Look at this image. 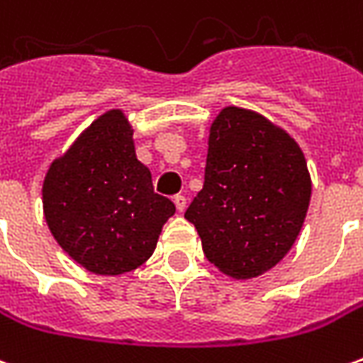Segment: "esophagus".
<instances>
[{
    "label": "esophagus",
    "instance_id": "esophagus-1",
    "mask_svg": "<svg viewBox=\"0 0 363 363\" xmlns=\"http://www.w3.org/2000/svg\"><path fill=\"white\" fill-rule=\"evenodd\" d=\"M174 206H177V212H184V210H186V198L182 196V194H177V196H174Z\"/></svg>",
    "mask_w": 363,
    "mask_h": 363
}]
</instances>
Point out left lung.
<instances>
[{"mask_svg":"<svg viewBox=\"0 0 363 363\" xmlns=\"http://www.w3.org/2000/svg\"><path fill=\"white\" fill-rule=\"evenodd\" d=\"M309 200L311 177L296 140L259 112L225 106L210 128L204 186L184 218L206 259L247 280L288 255Z\"/></svg>","mask_w":363,"mask_h":363,"instance_id":"obj_1","label":"left lung"}]
</instances>
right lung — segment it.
I'll return each instance as SVG.
<instances>
[{
	"instance_id": "obj_1",
	"label": "right lung",
	"mask_w": 363,
	"mask_h": 363,
	"mask_svg": "<svg viewBox=\"0 0 363 363\" xmlns=\"http://www.w3.org/2000/svg\"><path fill=\"white\" fill-rule=\"evenodd\" d=\"M134 130L108 111L83 132L44 177L43 206L50 233L85 270L116 276L150 259L174 204L153 192L138 161Z\"/></svg>"
}]
</instances>
